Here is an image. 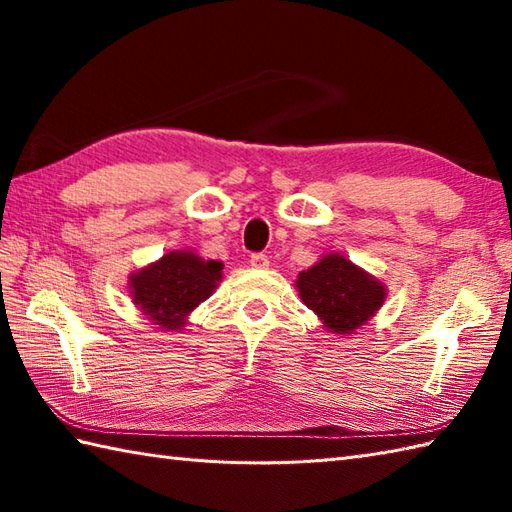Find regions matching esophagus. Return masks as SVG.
<instances>
[{
  "label": "esophagus",
  "mask_w": 512,
  "mask_h": 512,
  "mask_svg": "<svg viewBox=\"0 0 512 512\" xmlns=\"http://www.w3.org/2000/svg\"><path fill=\"white\" fill-rule=\"evenodd\" d=\"M268 255H264V253H253L250 255V266L253 268H268Z\"/></svg>",
  "instance_id": "34e87169"
}]
</instances>
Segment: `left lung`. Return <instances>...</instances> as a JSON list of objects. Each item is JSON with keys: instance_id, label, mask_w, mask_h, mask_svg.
Listing matches in <instances>:
<instances>
[{"instance_id": "obj_1", "label": "left lung", "mask_w": 512, "mask_h": 512, "mask_svg": "<svg viewBox=\"0 0 512 512\" xmlns=\"http://www.w3.org/2000/svg\"><path fill=\"white\" fill-rule=\"evenodd\" d=\"M301 301L332 334H354L383 306L387 288L350 259L330 253L297 279Z\"/></svg>"}]
</instances>
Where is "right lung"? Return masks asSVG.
Segmentation results:
<instances>
[{"mask_svg":"<svg viewBox=\"0 0 512 512\" xmlns=\"http://www.w3.org/2000/svg\"><path fill=\"white\" fill-rule=\"evenodd\" d=\"M222 268V262H204L191 250H171L129 275V295L160 330H180L189 314L213 295L222 281Z\"/></svg>","mask_w":512,"mask_h":512,"instance_id":"right-lung-1","label":"right lung"}]
</instances>
